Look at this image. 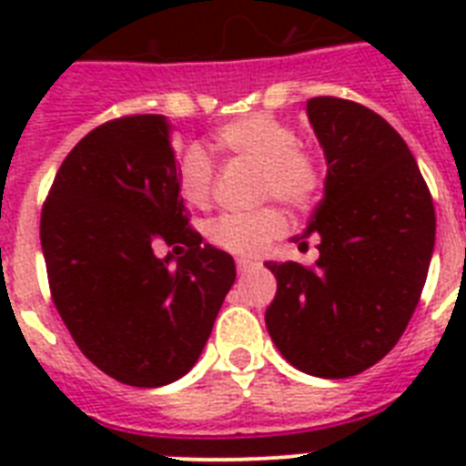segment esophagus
Here are the masks:
<instances>
[{
  "label": "esophagus",
  "mask_w": 466,
  "mask_h": 466,
  "mask_svg": "<svg viewBox=\"0 0 466 466\" xmlns=\"http://www.w3.org/2000/svg\"><path fill=\"white\" fill-rule=\"evenodd\" d=\"M237 270H239V276H248V273H254V270H258V263L256 261H247V258H239L237 261Z\"/></svg>",
  "instance_id": "1"
}]
</instances>
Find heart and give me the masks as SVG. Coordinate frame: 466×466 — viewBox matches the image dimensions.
I'll list each match as a JSON object with an SVG mask.
<instances>
[{"label":"heart","instance_id":"1","mask_svg":"<svg viewBox=\"0 0 466 466\" xmlns=\"http://www.w3.org/2000/svg\"><path fill=\"white\" fill-rule=\"evenodd\" d=\"M215 149L258 164V193L278 198L290 208H309L321 188L317 159L298 147V135L288 123L270 113H248L215 130ZM178 181L186 200L205 205L212 190V164L200 149H188L178 167ZM285 232L283 212L261 208L247 215H222L212 219L208 237L215 247L237 256L263 254Z\"/></svg>","mask_w":466,"mask_h":466}]
</instances>
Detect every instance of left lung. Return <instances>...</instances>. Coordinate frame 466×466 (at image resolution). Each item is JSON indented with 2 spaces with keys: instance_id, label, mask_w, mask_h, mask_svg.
<instances>
[{
  "instance_id": "1",
  "label": "left lung",
  "mask_w": 466,
  "mask_h": 466,
  "mask_svg": "<svg viewBox=\"0 0 466 466\" xmlns=\"http://www.w3.org/2000/svg\"><path fill=\"white\" fill-rule=\"evenodd\" d=\"M324 149V198L299 248L319 237L317 268L268 261L276 299L266 326L285 360L340 380L382 360L401 339L426 285L435 247L433 198L401 135L365 106L307 101Z\"/></svg>"
}]
</instances>
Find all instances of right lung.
<instances>
[{
  "label": "right lung",
  "mask_w": 466,
  "mask_h": 466,
  "mask_svg": "<svg viewBox=\"0 0 466 466\" xmlns=\"http://www.w3.org/2000/svg\"><path fill=\"white\" fill-rule=\"evenodd\" d=\"M161 243L183 250L161 259ZM53 302L98 370L164 387L198 362L234 285L227 251L183 215L167 116L98 126L62 161L40 215Z\"/></svg>",
  "instance_id": "obj_1"
}]
</instances>
